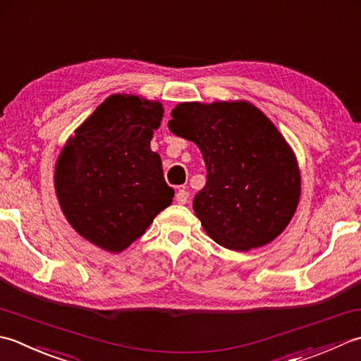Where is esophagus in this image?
Instances as JSON below:
<instances>
[{"mask_svg":"<svg viewBox=\"0 0 361 361\" xmlns=\"http://www.w3.org/2000/svg\"><path fill=\"white\" fill-rule=\"evenodd\" d=\"M188 197H190V193L187 190H179L178 193H176V201H178L179 204H187L188 202Z\"/></svg>","mask_w":361,"mask_h":361,"instance_id":"34e87169","label":"esophagus"}]
</instances>
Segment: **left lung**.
<instances>
[{"label": "left lung", "instance_id": "obj_1", "mask_svg": "<svg viewBox=\"0 0 361 361\" xmlns=\"http://www.w3.org/2000/svg\"><path fill=\"white\" fill-rule=\"evenodd\" d=\"M171 116L168 128L197 145L207 168L193 200L205 232L233 251L273 241L300 196L296 157L281 132L245 101L182 102Z\"/></svg>", "mask_w": 361, "mask_h": 361}]
</instances>
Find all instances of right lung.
Wrapping results in <instances>:
<instances>
[{"label":"right lung","mask_w":361,"mask_h":361,"mask_svg":"<svg viewBox=\"0 0 361 361\" xmlns=\"http://www.w3.org/2000/svg\"><path fill=\"white\" fill-rule=\"evenodd\" d=\"M164 107L135 94H112L80 124L56 164L59 204L79 235L110 252L142 237L173 202L154 130Z\"/></svg>","instance_id":"obj_1"}]
</instances>
